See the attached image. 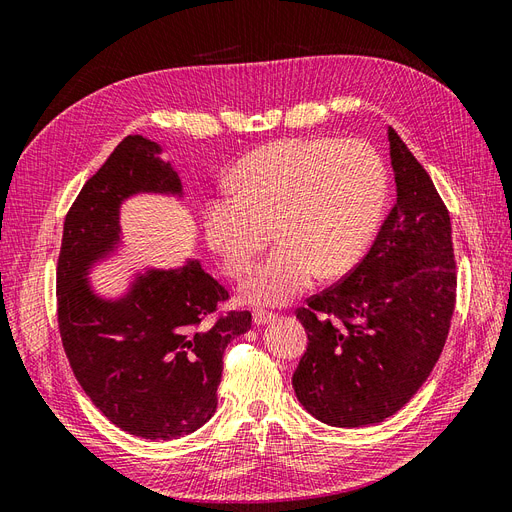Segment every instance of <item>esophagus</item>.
I'll return each instance as SVG.
<instances>
[{"label": "esophagus", "mask_w": 512, "mask_h": 512, "mask_svg": "<svg viewBox=\"0 0 512 512\" xmlns=\"http://www.w3.org/2000/svg\"><path fill=\"white\" fill-rule=\"evenodd\" d=\"M277 316L273 312H265V309H258V312H254V324H258V327H262V324H269L273 322Z\"/></svg>", "instance_id": "esophagus-1"}]
</instances>
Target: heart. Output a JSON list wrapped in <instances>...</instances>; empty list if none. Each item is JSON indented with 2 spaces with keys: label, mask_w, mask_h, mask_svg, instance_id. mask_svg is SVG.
I'll list each match as a JSON object with an SVG mask.
<instances>
[{
  "label": "heart",
  "mask_w": 512,
  "mask_h": 512,
  "mask_svg": "<svg viewBox=\"0 0 512 512\" xmlns=\"http://www.w3.org/2000/svg\"><path fill=\"white\" fill-rule=\"evenodd\" d=\"M230 194L207 200L205 239L239 277L273 239L275 250L245 277L241 297L282 305L316 277L348 273L380 222L386 170L361 138H286L247 153L226 175Z\"/></svg>",
  "instance_id": "1"
}]
</instances>
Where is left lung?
Returning a JSON list of instances; mask_svg holds the SVG:
<instances>
[{
  "label": "left lung",
  "instance_id": "left-lung-1",
  "mask_svg": "<svg viewBox=\"0 0 512 512\" xmlns=\"http://www.w3.org/2000/svg\"><path fill=\"white\" fill-rule=\"evenodd\" d=\"M389 143L397 198L374 245L297 309L307 350L294 393L333 427L374 425L404 408L438 363L455 309L448 209L393 128Z\"/></svg>",
  "mask_w": 512,
  "mask_h": 512
}]
</instances>
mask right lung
I'll list each match as a JSON object with an SVG mask.
<instances>
[{
  "label": "right lung",
  "instance_id": "1",
  "mask_svg": "<svg viewBox=\"0 0 512 512\" xmlns=\"http://www.w3.org/2000/svg\"><path fill=\"white\" fill-rule=\"evenodd\" d=\"M162 147L126 136L72 203L57 260V322L70 367L94 406L145 440H175L218 408L224 350L250 331V312L222 314L228 292L190 260L136 275L119 299H102L87 273L119 245V207L153 192L181 196Z\"/></svg>",
  "mask_w": 512,
  "mask_h": 512
}]
</instances>
